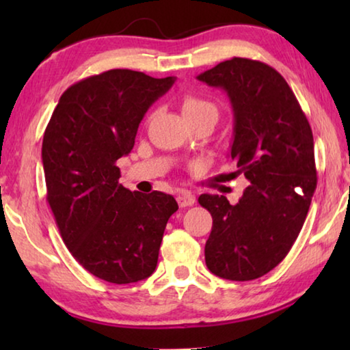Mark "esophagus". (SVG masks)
<instances>
[{
    "instance_id": "34e87169",
    "label": "esophagus",
    "mask_w": 350,
    "mask_h": 350,
    "mask_svg": "<svg viewBox=\"0 0 350 350\" xmlns=\"http://www.w3.org/2000/svg\"><path fill=\"white\" fill-rule=\"evenodd\" d=\"M194 202H196V198H194L191 193L182 191L177 194V204H179V206H182V208H185V206H191Z\"/></svg>"
}]
</instances>
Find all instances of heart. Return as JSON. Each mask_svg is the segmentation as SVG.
I'll return each instance as SVG.
<instances>
[{
  "mask_svg": "<svg viewBox=\"0 0 350 350\" xmlns=\"http://www.w3.org/2000/svg\"><path fill=\"white\" fill-rule=\"evenodd\" d=\"M182 112L185 118H194L199 116L217 117V108L210 100L198 96H185L182 98Z\"/></svg>",
  "mask_w": 350,
  "mask_h": 350,
  "instance_id": "obj_1",
  "label": "heart"
}]
</instances>
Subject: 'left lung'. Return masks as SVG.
<instances>
[{"mask_svg":"<svg viewBox=\"0 0 350 350\" xmlns=\"http://www.w3.org/2000/svg\"><path fill=\"white\" fill-rule=\"evenodd\" d=\"M198 80L227 92L234 117L230 157L250 180L236 205L219 194L199 196L213 217L205 264L224 280L252 281L287 256L303 228L317 188L312 129L269 64L234 57Z\"/></svg>","mask_w":350,"mask_h":350,"instance_id":"left-lung-1","label":"left lung"}]
</instances>
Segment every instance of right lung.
Here are the masks:
<instances>
[{
    "label": "right lung",
    "instance_id": "obj_1",
    "mask_svg": "<svg viewBox=\"0 0 350 350\" xmlns=\"http://www.w3.org/2000/svg\"><path fill=\"white\" fill-rule=\"evenodd\" d=\"M129 69L75 83L58 100L43 137L47 202L64 244L90 273L112 284L156 270L171 194L129 191L116 162L131 152L142 118L174 85Z\"/></svg>",
    "mask_w": 350,
    "mask_h": 350
}]
</instances>
